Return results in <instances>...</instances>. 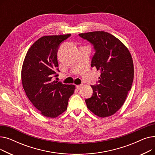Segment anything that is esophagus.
Instances as JSON below:
<instances>
[{
  "instance_id": "1",
  "label": "esophagus",
  "mask_w": 155,
  "mask_h": 155,
  "mask_svg": "<svg viewBox=\"0 0 155 155\" xmlns=\"http://www.w3.org/2000/svg\"><path fill=\"white\" fill-rule=\"evenodd\" d=\"M82 85H76V88L77 89H78V90H79V89H80L81 88H82Z\"/></svg>"
}]
</instances>
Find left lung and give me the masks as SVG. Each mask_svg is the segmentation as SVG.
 <instances>
[{
  "mask_svg": "<svg viewBox=\"0 0 155 155\" xmlns=\"http://www.w3.org/2000/svg\"><path fill=\"white\" fill-rule=\"evenodd\" d=\"M95 50L91 67L99 70L98 85H92L93 94L85 100L87 108L96 116L106 117L124 104L131 90L134 64L127 48L114 36L105 31L80 33Z\"/></svg>",
  "mask_w": 155,
  "mask_h": 155,
  "instance_id": "8db88e82",
  "label": "left lung"
}]
</instances>
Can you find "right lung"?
Returning <instances> with one entry per match:
<instances>
[{
  "instance_id": "obj_1",
  "label": "right lung",
  "mask_w": 155,
  "mask_h": 155,
  "mask_svg": "<svg viewBox=\"0 0 155 155\" xmlns=\"http://www.w3.org/2000/svg\"><path fill=\"white\" fill-rule=\"evenodd\" d=\"M71 35L40 38L28 50L24 60L21 80L26 94L34 106L45 117L54 118L67 109L74 85L53 81L59 71L57 52L60 43Z\"/></svg>"
}]
</instances>
